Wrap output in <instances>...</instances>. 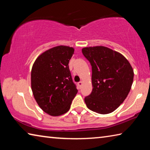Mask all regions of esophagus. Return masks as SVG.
<instances>
[{
  "mask_svg": "<svg viewBox=\"0 0 150 150\" xmlns=\"http://www.w3.org/2000/svg\"><path fill=\"white\" fill-rule=\"evenodd\" d=\"M82 85H83V82H82V81H80V82H79V83H77L78 87H79L80 88H81V86H82Z\"/></svg>",
  "mask_w": 150,
  "mask_h": 150,
  "instance_id": "esophagus-1",
  "label": "esophagus"
}]
</instances>
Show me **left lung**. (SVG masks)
Wrapping results in <instances>:
<instances>
[{
    "mask_svg": "<svg viewBox=\"0 0 150 150\" xmlns=\"http://www.w3.org/2000/svg\"><path fill=\"white\" fill-rule=\"evenodd\" d=\"M84 56L92 66L91 95L85 98L87 108L101 115L112 112L128 96L134 80V70L120 53L107 47H86Z\"/></svg>",
    "mask_w": 150,
    "mask_h": 150,
    "instance_id": "left-lung-1",
    "label": "left lung"
}]
</instances>
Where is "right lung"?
Listing matches in <instances>:
<instances>
[{"label":"right lung","instance_id":"add662e5","mask_svg":"<svg viewBox=\"0 0 150 150\" xmlns=\"http://www.w3.org/2000/svg\"><path fill=\"white\" fill-rule=\"evenodd\" d=\"M73 53L72 47L58 45L43 52L33 64V95L42 110L50 116L67 112L77 93L68 65Z\"/></svg>","mask_w":150,"mask_h":150}]
</instances>
